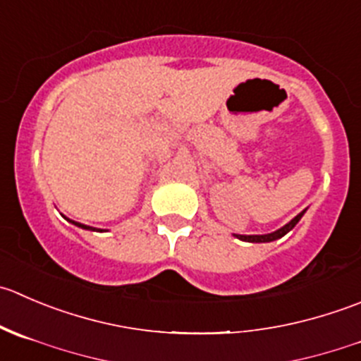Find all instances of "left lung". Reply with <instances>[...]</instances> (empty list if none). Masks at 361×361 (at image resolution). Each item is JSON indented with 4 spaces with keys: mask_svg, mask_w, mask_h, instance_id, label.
Returning a JSON list of instances; mask_svg holds the SVG:
<instances>
[{
    "mask_svg": "<svg viewBox=\"0 0 361 361\" xmlns=\"http://www.w3.org/2000/svg\"><path fill=\"white\" fill-rule=\"evenodd\" d=\"M305 212H307V209H303V212L298 213L295 219L289 220L286 226H282L281 229L274 231V233H268V234H233V236L238 238V240H241V241H248V243H269V241H275V240H279V238L286 236V234H288L289 231H291L293 227H295L296 224L302 220V216L305 215Z\"/></svg>",
    "mask_w": 361,
    "mask_h": 361,
    "instance_id": "1",
    "label": "left lung"
}]
</instances>
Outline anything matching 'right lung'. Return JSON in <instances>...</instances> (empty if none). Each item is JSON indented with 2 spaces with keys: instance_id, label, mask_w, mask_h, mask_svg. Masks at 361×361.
Here are the masks:
<instances>
[{
  "instance_id": "right-lung-1",
  "label": "right lung",
  "mask_w": 361,
  "mask_h": 361,
  "mask_svg": "<svg viewBox=\"0 0 361 361\" xmlns=\"http://www.w3.org/2000/svg\"><path fill=\"white\" fill-rule=\"evenodd\" d=\"M68 220L70 224H73V226H77V227H80V229H86V231H102V229H97V227H92V226H86V224H80V222H75V220H70V219H66Z\"/></svg>"
}]
</instances>
